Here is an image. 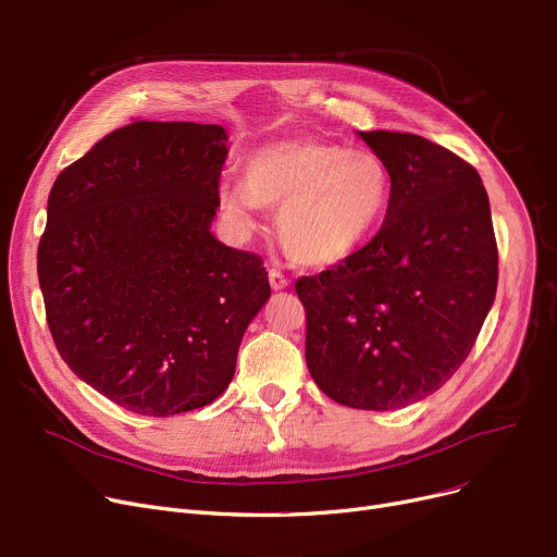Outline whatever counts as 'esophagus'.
<instances>
[{
    "label": "esophagus",
    "instance_id": "obj_1",
    "mask_svg": "<svg viewBox=\"0 0 557 557\" xmlns=\"http://www.w3.org/2000/svg\"><path fill=\"white\" fill-rule=\"evenodd\" d=\"M269 282H271V288H275V290H282V288L288 286L286 275L282 271H277V269H269Z\"/></svg>",
    "mask_w": 557,
    "mask_h": 557
}]
</instances>
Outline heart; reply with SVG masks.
I'll return each mask as SVG.
<instances>
[{
  "mask_svg": "<svg viewBox=\"0 0 557 557\" xmlns=\"http://www.w3.org/2000/svg\"><path fill=\"white\" fill-rule=\"evenodd\" d=\"M393 196L386 162L318 137H288L246 158L242 181L219 185L223 214L244 232L263 208H277L288 257L325 269L352 257L382 227Z\"/></svg>",
  "mask_w": 557,
  "mask_h": 557,
  "instance_id": "1",
  "label": "heart"
}]
</instances>
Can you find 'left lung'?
<instances>
[{
	"label": "left lung",
	"instance_id": "1",
	"mask_svg": "<svg viewBox=\"0 0 557 557\" xmlns=\"http://www.w3.org/2000/svg\"><path fill=\"white\" fill-rule=\"evenodd\" d=\"M391 171L388 214L338 267L300 277L307 368L343 406L391 411L435 393L472 352L499 252L479 171L413 133H359Z\"/></svg>",
	"mask_w": 557,
	"mask_h": 557
}]
</instances>
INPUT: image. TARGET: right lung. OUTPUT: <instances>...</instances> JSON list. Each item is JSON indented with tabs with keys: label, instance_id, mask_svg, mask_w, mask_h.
Listing matches in <instances>:
<instances>
[{
	"label": "right lung",
	"instance_id": "add662e5",
	"mask_svg": "<svg viewBox=\"0 0 557 557\" xmlns=\"http://www.w3.org/2000/svg\"><path fill=\"white\" fill-rule=\"evenodd\" d=\"M225 144L216 124L133 122L51 187L38 246L49 332L70 370L126 411L212 404L271 296L261 259L210 232Z\"/></svg>",
	"mask_w": 557,
	"mask_h": 557
}]
</instances>
